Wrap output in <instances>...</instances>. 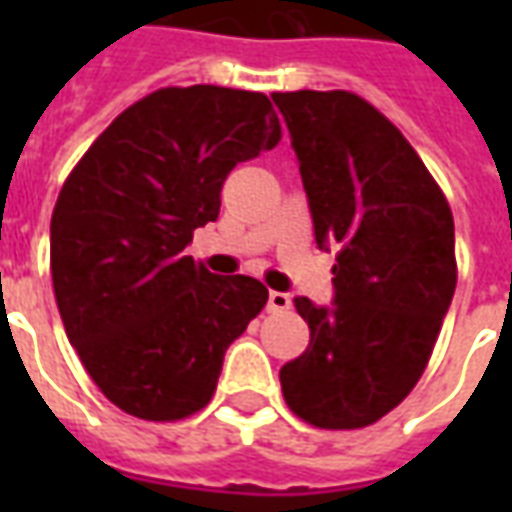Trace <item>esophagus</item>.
Returning <instances> with one entry per match:
<instances>
[{
    "mask_svg": "<svg viewBox=\"0 0 512 512\" xmlns=\"http://www.w3.org/2000/svg\"><path fill=\"white\" fill-rule=\"evenodd\" d=\"M290 304H293V299H290L288 293H279V290L268 293V312H285L290 310Z\"/></svg>",
    "mask_w": 512,
    "mask_h": 512,
    "instance_id": "1",
    "label": "esophagus"
}]
</instances>
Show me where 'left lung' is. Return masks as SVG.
I'll list each match as a JSON object with an SVG mask.
<instances>
[{"mask_svg": "<svg viewBox=\"0 0 512 512\" xmlns=\"http://www.w3.org/2000/svg\"><path fill=\"white\" fill-rule=\"evenodd\" d=\"M271 98L299 156L315 241L340 246L332 310L293 301L310 345L279 370L282 395L312 428H367L406 400L439 340L458 282L450 202L362 95Z\"/></svg>", "mask_w": 512, "mask_h": 512, "instance_id": "8db88e82", "label": "left lung"}]
</instances>
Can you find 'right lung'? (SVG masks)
<instances>
[{
	"label": "right lung",
	"mask_w": 512,
	"mask_h": 512,
	"mask_svg": "<svg viewBox=\"0 0 512 512\" xmlns=\"http://www.w3.org/2000/svg\"><path fill=\"white\" fill-rule=\"evenodd\" d=\"M263 93L161 87L120 112L65 178L51 213V282L65 334L120 411L178 422L211 403L224 351L268 290L216 277L183 249L216 222L238 161L279 145Z\"/></svg>",
	"instance_id": "obj_1"
}]
</instances>
